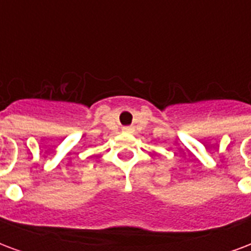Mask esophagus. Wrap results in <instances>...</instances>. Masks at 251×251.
<instances>
[{"instance_id":"obj_1","label":"esophagus","mask_w":251,"mask_h":251,"mask_svg":"<svg viewBox=\"0 0 251 251\" xmlns=\"http://www.w3.org/2000/svg\"><path fill=\"white\" fill-rule=\"evenodd\" d=\"M122 131H124V133H133V131H134V127H133V126H124V127H122Z\"/></svg>"}]
</instances>
